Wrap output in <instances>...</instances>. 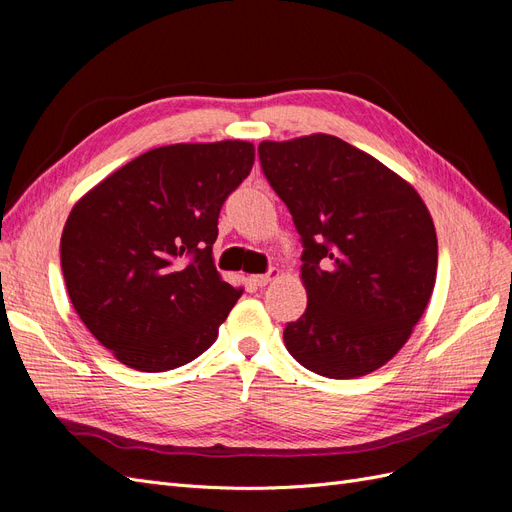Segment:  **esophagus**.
<instances>
[{
	"instance_id": "34e87169",
	"label": "esophagus",
	"mask_w": 512,
	"mask_h": 512,
	"mask_svg": "<svg viewBox=\"0 0 512 512\" xmlns=\"http://www.w3.org/2000/svg\"><path fill=\"white\" fill-rule=\"evenodd\" d=\"M277 275H280V271H277V269H271L269 273H262V275H252V282L256 284V286H267L271 280H273V277H277Z\"/></svg>"
}]
</instances>
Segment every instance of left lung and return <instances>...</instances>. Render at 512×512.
Listing matches in <instances>:
<instances>
[{"mask_svg": "<svg viewBox=\"0 0 512 512\" xmlns=\"http://www.w3.org/2000/svg\"><path fill=\"white\" fill-rule=\"evenodd\" d=\"M303 241L305 314L284 331L314 374L350 380L389 363L436 286L438 239L412 185L331 134L258 145Z\"/></svg>", "mask_w": 512, "mask_h": 512, "instance_id": "obj_1", "label": "left lung"}]
</instances>
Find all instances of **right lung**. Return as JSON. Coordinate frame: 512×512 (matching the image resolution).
I'll return each mask as SVG.
<instances>
[{
	"label": "right lung",
	"mask_w": 512,
	"mask_h": 512,
	"mask_svg": "<svg viewBox=\"0 0 512 512\" xmlns=\"http://www.w3.org/2000/svg\"><path fill=\"white\" fill-rule=\"evenodd\" d=\"M247 141L151 149L79 198L61 271L85 327L136 371L175 369L218 339L243 288L213 262L220 209L250 175Z\"/></svg>",
	"instance_id": "obj_1"
}]
</instances>
